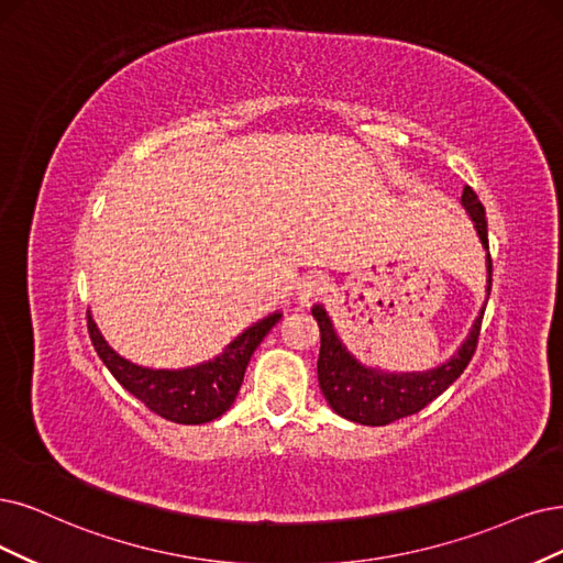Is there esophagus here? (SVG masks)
<instances>
[{
    "label": "esophagus",
    "instance_id": "esophagus-1",
    "mask_svg": "<svg viewBox=\"0 0 563 563\" xmlns=\"http://www.w3.org/2000/svg\"><path fill=\"white\" fill-rule=\"evenodd\" d=\"M324 278L320 276H303L297 285V301L299 303H310L313 299H318L324 292Z\"/></svg>",
    "mask_w": 563,
    "mask_h": 563
}]
</instances>
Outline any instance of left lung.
I'll list each match as a JSON object with an SVG mask.
<instances>
[{
  "instance_id": "1",
  "label": "left lung",
  "mask_w": 563,
  "mask_h": 563,
  "mask_svg": "<svg viewBox=\"0 0 563 563\" xmlns=\"http://www.w3.org/2000/svg\"><path fill=\"white\" fill-rule=\"evenodd\" d=\"M462 206L471 216L475 232L481 236L483 247L487 250V297L492 289V257L487 241V220L485 208L477 195L466 185L462 195ZM310 313L320 327V360H318V380L327 404L339 412L341 418L366 424V427H385L397 422L408 415H415L429 406L439 394H443L456 378L462 376L468 366L477 336H481V324L485 316V306L477 313L468 336L456 347L454 355L441 366L429 371H383L376 366H366L360 362L345 343L339 339L334 322H331L327 308L316 303Z\"/></svg>"
}]
</instances>
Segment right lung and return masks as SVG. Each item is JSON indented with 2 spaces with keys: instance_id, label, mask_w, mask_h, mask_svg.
I'll list each match as a JSON object with an SVG mask.
<instances>
[{
  "instance_id": "1",
  "label": "right lung",
  "mask_w": 563,
  "mask_h": 563,
  "mask_svg": "<svg viewBox=\"0 0 563 563\" xmlns=\"http://www.w3.org/2000/svg\"><path fill=\"white\" fill-rule=\"evenodd\" d=\"M280 318L283 313L276 310V313L247 327L216 360L187 368H148L124 360L101 336L90 313L88 331L99 360L141 404L169 422L203 424L218 420L220 415L232 408L250 357H253V352L268 331L280 322Z\"/></svg>"
}]
</instances>
